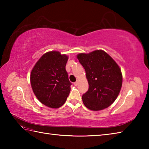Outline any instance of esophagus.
Here are the masks:
<instances>
[{"label": "esophagus", "instance_id": "1", "mask_svg": "<svg viewBox=\"0 0 149 149\" xmlns=\"http://www.w3.org/2000/svg\"><path fill=\"white\" fill-rule=\"evenodd\" d=\"M74 84L75 85V86H77V85L78 84V81H75V83H74Z\"/></svg>", "mask_w": 149, "mask_h": 149}]
</instances>
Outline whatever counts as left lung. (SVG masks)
Returning a JSON list of instances; mask_svg holds the SVG:
<instances>
[{
	"instance_id": "1",
	"label": "left lung",
	"mask_w": 149,
	"mask_h": 149,
	"mask_svg": "<svg viewBox=\"0 0 149 149\" xmlns=\"http://www.w3.org/2000/svg\"><path fill=\"white\" fill-rule=\"evenodd\" d=\"M79 61L86 71L89 88L83 95L87 108L99 111L109 107L118 97L122 84V75L116 62L103 50L79 54Z\"/></svg>"
}]
</instances>
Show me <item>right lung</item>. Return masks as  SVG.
Instances as JSON below:
<instances>
[{
	"label": "right lung",
	"mask_w": 149,
	"mask_h": 149,
	"mask_svg": "<svg viewBox=\"0 0 149 149\" xmlns=\"http://www.w3.org/2000/svg\"><path fill=\"white\" fill-rule=\"evenodd\" d=\"M68 56L57 51L45 53L34 65L31 74L34 93L41 102L52 108L63 105L70 91L65 66Z\"/></svg>",
	"instance_id": "1"
}]
</instances>
